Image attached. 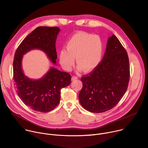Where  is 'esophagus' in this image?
Returning a JSON list of instances; mask_svg holds the SVG:
<instances>
[{
	"label": "esophagus",
	"mask_w": 148,
	"mask_h": 148,
	"mask_svg": "<svg viewBox=\"0 0 148 148\" xmlns=\"http://www.w3.org/2000/svg\"><path fill=\"white\" fill-rule=\"evenodd\" d=\"M78 77H77V76H73L72 77V80H76V79H77Z\"/></svg>",
	"instance_id": "esophagus-1"
}]
</instances>
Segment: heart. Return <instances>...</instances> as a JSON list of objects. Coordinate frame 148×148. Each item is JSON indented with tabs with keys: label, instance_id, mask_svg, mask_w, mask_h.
Here are the masks:
<instances>
[{
	"label": "heart",
	"instance_id": "obj_1",
	"mask_svg": "<svg viewBox=\"0 0 148 148\" xmlns=\"http://www.w3.org/2000/svg\"><path fill=\"white\" fill-rule=\"evenodd\" d=\"M103 53V43L98 36L79 32L67 41L66 49L60 50L59 60L64 69L70 71L76 58L79 67L85 72H91L100 64Z\"/></svg>",
	"mask_w": 148,
	"mask_h": 148
}]
</instances>
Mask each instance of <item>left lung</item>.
Returning <instances> with one entry per match:
<instances>
[{
  "label": "left lung",
  "mask_w": 148,
  "mask_h": 148,
  "mask_svg": "<svg viewBox=\"0 0 148 148\" xmlns=\"http://www.w3.org/2000/svg\"><path fill=\"white\" fill-rule=\"evenodd\" d=\"M129 79L127 51L112 35L108 40L99 66L81 79L83 84L79 94L81 104L91 112L100 113L112 109L126 92Z\"/></svg>",
  "instance_id": "8db88e82"
}]
</instances>
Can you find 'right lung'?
Returning <instances> with one entry per match:
<instances>
[{"mask_svg": "<svg viewBox=\"0 0 148 148\" xmlns=\"http://www.w3.org/2000/svg\"><path fill=\"white\" fill-rule=\"evenodd\" d=\"M59 31L58 27H37L22 41L15 53L13 77L17 94L26 106L36 111L47 112L57 107L60 99V90L70 85L71 76L51 67L42 78L32 80L22 71V57L29 50L37 49L46 53L56 64V40Z\"/></svg>", "mask_w": 148, "mask_h": 148, "instance_id": "right-lung-1", "label": "right lung"}]
</instances>
